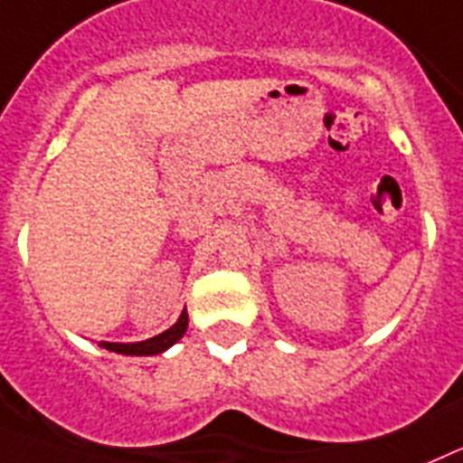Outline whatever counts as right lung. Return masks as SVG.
Listing matches in <instances>:
<instances>
[{
    "label": "right lung",
    "instance_id": "obj_1",
    "mask_svg": "<svg viewBox=\"0 0 463 463\" xmlns=\"http://www.w3.org/2000/svg\"><path fill=\"white\" fill-rule=\"evenodd\" d=\"M186 328H188V312L184 309L182 317L176 319L175 326L167 328V331L160 333V335L148 337V340H142V343H102V347L116 354H126V356H154V354L170 349L176 340H182Z\"/></svg>",
    "mask_w": 463,
    "mask_h": 463
}]
</instances>
